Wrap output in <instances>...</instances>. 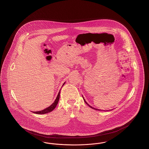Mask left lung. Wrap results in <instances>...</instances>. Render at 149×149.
<instances>
[{
	"label": "left lung",
	"mask_w": 149,
	"mask_h": 149,
	"mask_svg": "<svg viewBox=\"0 0 149 149\" xmlns=\"http://www.w3.org/2000/svg\"><path fill=\"white\" fill-rule=\"evenodd\" d=\"M84 101H85V103H86V104H87V105H88V106H89V107H91V109H95V110H99V109H95V108H94V107H91V106H90V105H89V104H88V103H87V102H86V101H85V100H84Z\"/></svg>",
	"instance_id": "obj_1"
}]
</instances>
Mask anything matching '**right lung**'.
<instances>
[{
	"instance_id": "right-lung-1",
	"label": "right lung",
	"mask_w": 149,
	"mask_h": 149,
	"mask_svg": "<svg viewBox=\"0 0 149 149\" xmlns=\"http://www.w3.org/2000/svg\"><path fill=\"white\" fill-rule=\"evenodd\" d=\"M64 85V84H63ZM60 98V91L58 93V95L57 96L55 100L54 101L53 103L49 107H47L45 109H44L42 111H36V112H33L34 113H37V114H44V113H50L51 111H52L55 108L56 105L58 104V101L59 100Z\"/></svg>"
}]
</instances>
